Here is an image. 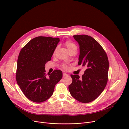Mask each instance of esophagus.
<instances>
[{"mask_svg":"<svg viewBox=\"0 0 129 129\" xmlns=\"http://www.w3.org/2000/svg\"><path fill=\"white\" fill-rule=\"evenodd\" d=\"M68 76V74H67L66 73H63V77H66V76Z\"/></svg>","mask_w":129,"mask_h":129,"instance_id":"1","label":"esophagus"}]
</instances>
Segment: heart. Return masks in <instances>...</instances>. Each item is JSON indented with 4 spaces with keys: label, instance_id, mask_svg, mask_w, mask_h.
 <instances>
[{
    "label": "heart",
    "instance_id": "obj_1",
    "mask_svg": "<svg viewBox=\"0 0 129 129\" xmlns=\"http://www.w3.org/2000/svg\"><path fill=\"white\" fill-rule=\"evenodd\" d=\"M65 45L71 53L73 52H77V47L76 45V44H75L74 43L70 41H66L65 42ZM62 68H63L65 70H67L68 69V66H67L66 64H63Z\"/></svg>",
    "mask_w": 129,
    "mask_h": 129
}]
</instances>
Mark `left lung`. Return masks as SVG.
Returning a JSON list of instances; mask_svg holds the SVG:
<instances>
[{
	"mask_svg": "<svg viewBox=\"0 0 129 129\" xmlns=\"http://www.w3.org/2000/svg\"><path fill=\"white\" fill-rule=\"evenodd\" d=\"M74 38L79 45L78 65L86 70L82 78L71 75L73 79L69 89L73 97L83 103L95 100L101 93L108 80L109 60L103 47L90 36L75 35Z\"/></svg>",
	"mask_w": 129,
	"mask_h": 129,
	"instance_id": "obj_1",
	"label": "left lung"
}]
</instances>
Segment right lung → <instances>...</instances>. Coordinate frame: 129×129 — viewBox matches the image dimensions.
Segmentation results:
<instances>
[{
	"instance_id": "1",
	"label": "right lung",
	"mask_w": 129,
	"mask_h": 129,
	"mask_svg": "<svg viewBox=\"0 0 129 129\" xmlns=\"http://www.w3.org/2000/svg\"><path fill=\"white\" fill-rule=\"evenodd\" d=\"M59 39L38 37L21 50L17 60L16 80L25 96L35 103H42L53 94L62 72L56 70L48 75L45 64L51 60Z\"/></svg>"
}]
</instances>
